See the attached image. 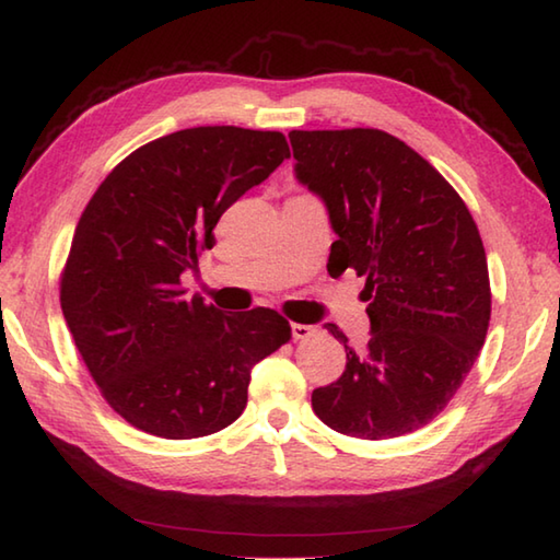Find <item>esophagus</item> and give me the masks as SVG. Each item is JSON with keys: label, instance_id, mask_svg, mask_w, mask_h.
<instances>
[{"label": "esophagus", "instance_id": "obj_1", "mask_svg": "<svg viewBox=\"0 0 560 560\" xmlns=\"http://www.w3.org/2000/svg\"><path fill=\"white\" fill-rule=\"evenodd\" d=\"M290 329H292V339H294V341H300V339H310V336L316 331L314 326H310V324H292Z\"/></svg>", "mask_w": 560, "mask_h": 560}]
</instances>
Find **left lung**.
I'll return each mask as SVG.
<instances>
[{
	"label": "left lung",
	"mask_w": 560,
	"mask_h": 560,
	"mask_svg": "<svg viewBox=\"0 0 560 560\" xmlns=\"http://www.w3.org/2000/svg\"><path fill=\"white\" fill-rule=\"evenodd\" d=\"M294 177L324 202L334 234L329 272L355 270L371 339L346 334V371L316 387L326 427L395 439L429 424L482 348L490 324L488 258L468 207L424 158L377 129L290 131Z\"/></svg>",
	"instance_id": "left-lung-1"
}]
</instances>
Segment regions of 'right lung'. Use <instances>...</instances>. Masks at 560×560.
<instances>
[{"mask_svg":"<svg viewBox=\"0 0 560 560\" xmlns=\"http://www.w3.org/2000/svg\"><path fill=\"white\" fill-rule=\"evenodd\" d=\"M280 131L197 126L133 151L84 207L60 307L94 383L145 434L197 439L241 417L253 365L290 341L272 310L224 314L183 290L219 217L288 161Z\"/></svg>","mask_w":560,"mask_h":560,"instance_id":"obj_1","label":"right lung"}]
</instances>
